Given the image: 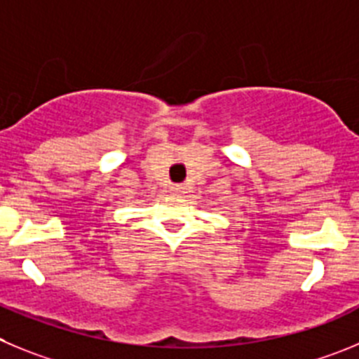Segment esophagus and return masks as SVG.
Returning <instances> with one entry per match:
<instances>
[{"instance_id": "esophagus-1", "label": "esophagus", "mask_w": 359, "mask_h": 359, "mask_svg": "<svg viewBox=\"0 0 359 359\" xmlns=\"http://www.w3.org/2000/svg\"><path fill=\"white\" fill-rule=\"evenodd\" d=\"M172 193L175 196H182L184 193H186V187H184V186H173L172 187Z\"/></svg>"}]
</instances>
